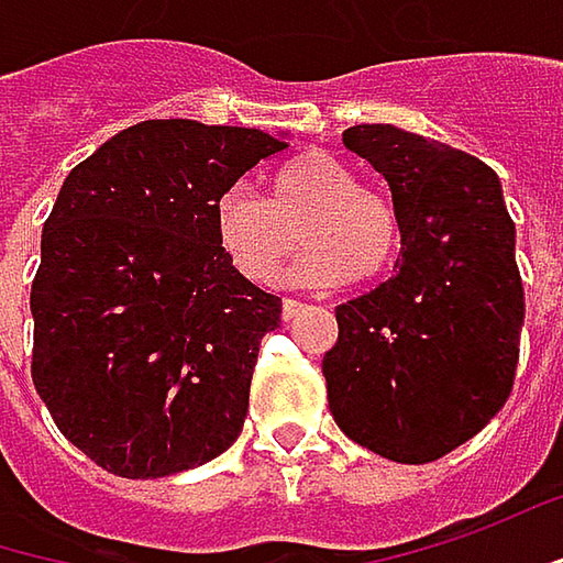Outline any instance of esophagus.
I'll use <instances>...</instances> for the list:
<instances>
[{
	"mask_svg": "<svg viewBox=\"0 0 563 563\" xmlns=\"http://www.w3.org/2000/svg\"><path fill=\"white\" fill-rule=\"evenodd\" d=\"M302 309H306L302 302H296V299H283V306H280L283 321H292V318L302 312Z\"/></svg>",
	"mask_w": 563,
	"mask_h": 563,
	"instance_id": "34e87169",
	"label": "esophagus"
}]
</instances>
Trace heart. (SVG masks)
I'll return each mask as SVG.
<instances>
[{
	"instance_id": "b5f03b06",
	"label": "heart",
	"mask_w": 563,
	"mask_h": 563,
	"mask_svg": "<svg viewBox=\"0 0 563 563\" xmlns=\"http://www.w3.org/2000/svg\"><path fill=\"white\" fill-rule=\"evenodd\" d=\"M274 200L251 187H229L216 203V245L235 274L271 286L299 249L296 277L309 286L373 283L391 271L405 242L401 216L379 190L363 187L356 172L331 152H302L274 175Z\"/></svg>"
}]
</instances>
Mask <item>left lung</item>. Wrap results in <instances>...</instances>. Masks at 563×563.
<instances>
[{"mask_svg":"<svg viewBox=\"0 0 563 563\" xmlns=\"http://www.w3.org/2000/svg\"><path fill=\"white\" fill-rule=\"evenodd\" d=\"M344 146L388 181L405 242L395 277L334 309L328 408L382 459L437 462L510 398L526 318L516 225L468 152L391 123L350 126Z\"/></svg>","mask_w":563,"mask_h":563,"instance_id":"obj_1","label":"left lung"}]
</instances>
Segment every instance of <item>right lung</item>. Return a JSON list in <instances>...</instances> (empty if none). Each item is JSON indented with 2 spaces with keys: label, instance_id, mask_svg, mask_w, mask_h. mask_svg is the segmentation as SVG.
I'll list each match as a JSON object with an SVG mask.
<instances>
[{
  "label": "right lung",
  "instance_id": "add662e5",
  "mask_svg": "<svg viewBox=\"0 0 563 563\" xmlns=\"http://www.w3.org/2000/svg\"><path fill=\"white\" fill-rule=\"evenodd\" d=\"M280 136L143 120L79 162L44 222L31 376L59 433L120 478L232 446L280 296L232 271L216 203Z\"/></svg>",
  "mask_w": 563,
  "mask_h": 563
}]
</instances>
